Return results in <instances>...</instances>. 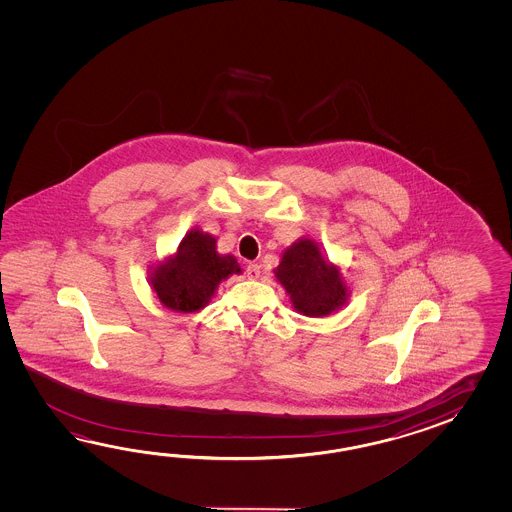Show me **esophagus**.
Segmentation results:
<instances>
[{
	"instance_id": "obj_1",
	"label": "esophagus",
	"mask_w": 512,
	"mask_h": 512,
	"mask_svg": "<svg viewBox=\"0 0 512 512\" xmlns=\"http://www.w3.org/2000/svg\"><path fill=\"white\" fill-rule=\"evenodd\" d=\"M245 272H247V278L256 280V278H260V265L258 263H249Z\"/></svg>"
}]
</instances>
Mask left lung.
I'll list each match as a JSON object with an SVG mask.
<instances>
[{
	"mask_svg": "<svg viewBox=\"0 0 512 512\" xmlns=\"http://www.w3.org/2000/svg\"><path fill=\"white\" fill-rule=\"evenodd\" d=\"M276 280L289 294L293 307L305 316H327L348 300L349 291L337 265L327 261L318 243L294 241L274 269Z\"/></svg>",
	"mask_w": 512,
	"mask_h": 512,
	"instance_id": "8db88e82",
	"label": "left lung"
}]
</instances>
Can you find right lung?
<instances>
[{
    "mask_svg": "<svg viewBox=\"0 0 512 512\" xmlns=\"http://www.w3.org/2000/svg\"><path fill=\"white\" fill-rule=\"evenodd\" d=\"M240 272L232 254H218L214 236L194 229L179 243L174 256L153 269L150 283L164 307L196 313L207 307L219 283Z\"/></svg>",
    "mask_w": 512,
    "mask_h": 512,
    "instance_id": "right-lung-1",
    "label": "right lung"
}]
</instances>
